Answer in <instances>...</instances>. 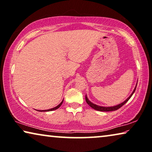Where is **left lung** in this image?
Segmentation results:
<instances>
[{
	"label": "left lung",
	"mask_w": 152,
	"mask_h": 152,
	"mask_svg": "<svg viewBox=\"0 0 152 152\" xmlns=\"http://www.w3.org/2000/svg\"><path fill=\"white\" fill-rule=\"evenodd\" d=\"M138 83V81H137ZM137 83H136V86L134 88V89L133 92H132V94L130 95L129 96V97L127 99H125L124 102L119 103V104L116 105H114V106H110V107H105V106H101V105H96L93 103L92 102H91V101L88 99V96L86 94V103L88 104L90 106H91L92 108H93L94 110H98V111H102V112H110V111H114V110H118V108H120L121 107H122L123 105L124 104H125L127 102H128V100L129 99L131 98V96L133 95V94L134 93V92L136 91V86H137Z\"/></svg>",
	"instance_id": "obj_1"
}]
</instances>
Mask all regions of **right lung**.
Masks as SVG:
<instances>
[{
    "label": "right lung",
    "mask_w": 152,
    "mask_h": 152,
    "mask_svg": "<svg viewBox=\"0 0 152 152\" xmlns=\"http://www.w3.org/2000/svg\"><path fill=\"white\" fill-rule=\"evenodd\" d=\"M63 101H64V100H62V102H61L60 103V104H59L58 105H57L56 107H53V108L49 109V110H38V111H39V112H49V111H53V110H57V109L59 108V107H60L61 106V105L62 104V103H63Z\"/></svg>",
    "instance_id": "1"
}]
</instances>
